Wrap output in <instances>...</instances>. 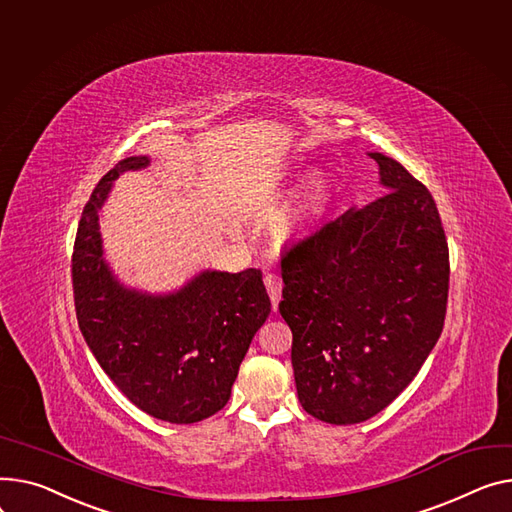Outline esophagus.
Wrapping results in <instances>:
<instances>
[{
    "instance_id": "34e87169",
    "label": "esophagus",
    "mask_w": 512,
    "mask_h": 512,
    "mask_svg": "<svg viewBox=\"0 0 512 512\" xmlns=\"http://www.w3.org/2000/svg\"><path fill=\"white\" fill-rule=\"evenodd\" d=\"M265 288H267V294H269V300H271V306H274V311H278V304L282 300V278L278 274H267L265 276Z\"/></svg>"
}]
</instances>
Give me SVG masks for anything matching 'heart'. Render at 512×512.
<instances>
[{
  "instance_id": "heart-1",
  "label": "heart",
  "mask_w": 512,
  "mask_h": 512,
  "mask_svg": "<svg viewBox=\"0 0 512 512\" xmlns=\"http://www.w3.org/2000/svg\"><path fill=\"white\" fill-rule=\"evenodd\" d=\"M329 201V181L325 173H313L306 177V181L300 185L298 193L294 195L288 210L284 212L280 220V230L284 236H296L309 228H313Z\"/></svg>"
}]
</instances>
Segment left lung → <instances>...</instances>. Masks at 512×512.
<instances>
[{
	"label": "left lung",
	"instance_id": "1",
	"mask_svg": "<svg viewBox=\"0 0 512 512\" xmlns=\"http://www.w3.org/2000/svg\"><path fill=\"white\" fill-rule=\"evenodd\" d=\"M368 156L387 193L282 255L298 401L337 426L377 416L414 381L449 296V247L430 191L397 160Z\"/></svg>",
	"mask_w": 512,
	"mask_h": 512
}]
</instances>
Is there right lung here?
<instances>
[{
  "mask_svg": "<svg viewBox=\"0 0 512 512\" xmlns=\"http://www.w3.org/2000/svg\"><path fill=\"white\" fill-rule=\"evenodd\" d=\"M148 164V156L121 160L86 203L72 257L76 317L100 368L133 405L170 424H193L228 403L271 302L253 267L238 274L203 269L168 294L117 280L102 249L98 216L115 179Z\"/></svg>",
  "mask_w": 512,
  "mask_h": 512,
  "instance_id": "right-lung-1",
  "label": "right lung"
}]
</instances>
